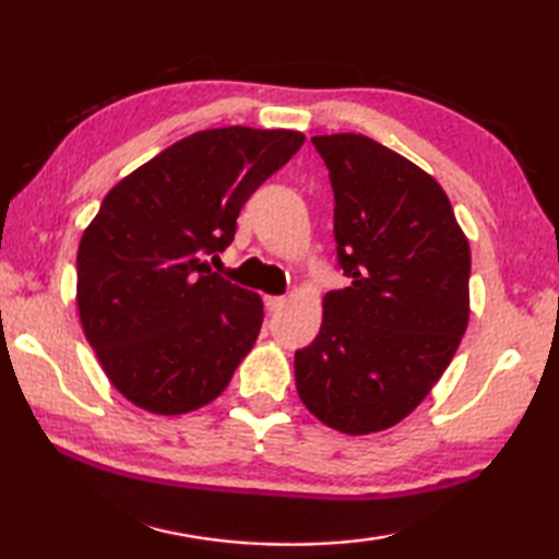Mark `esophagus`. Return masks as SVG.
Listing matches in <instances>:
<instances>
[{"label": "esophagus", "instance_id": "obj_1", "mask_svg": "<svg viewBox=\"0 0 559 559\" xmlns=\"http://www.w3.org/2000/svg\"><path fill=\"white\" fill-rule=\"evenodd\" d=\"M263 302H266L269 313H278V310L286 306V298H283V296H266V298H263Z\"/></svg>", "mask_w": 559, "mask_h": 559}]
</instances>
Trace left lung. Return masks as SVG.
<instances>
[{
  "mask_svg": "<svg viewBox=\"0 0 559 559\" xmlns=\"http://www.w3.org/2000/svg\"><path fill=\"white\" fill-rule=\"evenodd\" d=\"M313 145L335 194L337 263L349 278L296 353L310 414L343 433L394 427L421 404L468 325L471 251L437 179L372 138Z\"/></svg>",
  "mask_w": 559,
  "mask_h": 559,
  "instance_id": "left-lung-1",
  "label": "left lung"
}]
</instances>
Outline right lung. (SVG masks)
Here are the masks:
<instances>
[{"mask_svg": "<svg viewBox=\"0 0 559 559\" xmlns=\"http://www.w3.org/2000/svg\"><path fill=\"white\" fill-rule=\"evenodd\" d=\"M302 140L296 130H202L106 194L79 246V313L108 380L132 404L185 414L231 382L259 337L263 302L210 259Z\"/></svg>", "mask_w": 559, "mask_h": 559, "instance_id": "obj_1", "label": "right lung"}]
</instances>
